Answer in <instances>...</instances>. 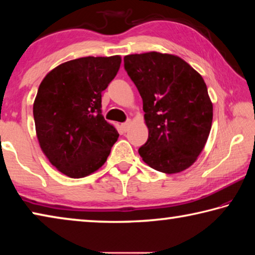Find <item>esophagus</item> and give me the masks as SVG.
<instances>
[{"mask_svg": "<svg viewBox=\"0 0 255 255\" xmlns=\"http://www.w3.org/2000/svg\"><path fill=\"white\" fill-rule=\"evenodd\" d=\"M130 126H131V122H130V120H129V122H127V123L122 124V128H123L124 131H127L128 129L130 128Z\"/></svg>", "mask_w": 255, "mask_h": 255, "instance_id": "34e87169", "label": "esophagus"}]
</instances>
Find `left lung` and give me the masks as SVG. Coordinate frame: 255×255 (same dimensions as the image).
<instances>
[{"label":"left lung","instance_id":"1","mask_svg":"<svg viewBox=\"0 0 255 255\" xmlns=\"http://www.w3.org/2000/svg\"><path fill=\"white\" fill-rule=\"evenodd\" d=\"M124 62L143 99L148 128V139L138 149L140 157L166 174L187 170L204 149L213 123L204 79L173 54H132Z\"/></svg>","mask_w":255,"mask_h":255}]
</instances>
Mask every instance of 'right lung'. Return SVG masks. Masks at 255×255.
Returning a JSON list of instances; mask_svg holds the SVG:
<instances>
[{
  "label": "right lung",
  "mask_w": 255,
  "mask_h": 255,
  "mask_svg": "<svg viewBox=\"0 0 255 255\" xmlns=\"http://www.w3.org/2000/svg\"><path fill=\"white\" fill-rule=\"evenodd\" d=\"M122 57H81L56 66L41 81L33 102L42 153L73 179L106 163L119 133L101 114V93L115 79Z\"/></svg>",
  "instance_id": "add662e5"
}]
</instances>
